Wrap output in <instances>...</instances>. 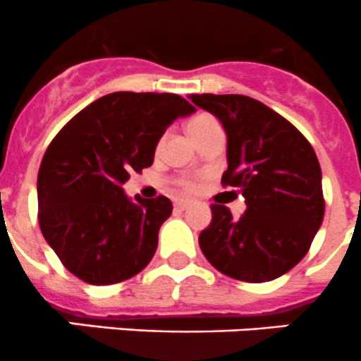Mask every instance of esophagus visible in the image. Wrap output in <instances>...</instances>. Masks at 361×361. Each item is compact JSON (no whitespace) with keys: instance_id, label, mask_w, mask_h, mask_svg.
Masks as SVG:
<instances>
[{"instance_id":"esophagus-1","label":"esophagus","mask_w":361,"mask_h":361,"mask_svg":"<svg viewBox=\"0 0 361 361\" xmlns=\"http://www.w3.org/2000/svg\"><path fill=\"white\" fill-rule=\"evenodd\" d=\"M189 205H191V203H189L188 200H176V203H173V207H176L177 210H185Z\"/></svg>"}]
</instances>
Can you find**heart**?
<instances>
[{
    "label": "heart",
    "mask_w": 361,
    "mask_h": 361,
    "mask_svg": "<svg viewBox=\"0 0 361 361\" xmlns=\"http://www.w3.org/2000/svg\"><path fill=\"white\" fill-rule=\"evenodd\" d=\"M217 121L214 119L212 116H207V114H202V116H196L195 119H191L188 123V133L191 135V138H195L196 135L202 133V131L209 130V128L216 126ZM182 185L184 188H192V180L191 179H184L182 180Z\"/></svg>",
    "instance_id": "1"
}]
</instances>
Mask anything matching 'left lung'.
<instances>
[{"mask_svg":"<svg viewBox=\"0 0 361 361\" xmlns=\"http://www.w3.org/2000/svg\"><path fill=\"white\" fill-rule=\"evenodd\" d=\"M226 133L224 185L245 200L244 216L212 205L200 247L221 274L267 283L307 255L324 216L321 166L305 137L262 102L242 94H191Z\"/></svg>","mask_w":361,"mask_h":361,"instance_id":"8db88e82","label":"left lung"}]
</instances>
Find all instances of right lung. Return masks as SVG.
I'll list each match as a JSON object with an SVG mask.
<instances>
[{"label":"right lung","instance_id":"add662e5","mask_svg":"<svg viewBox=\"0 0 361 361\" xmlns=\"http://www.w3.org/2000/svg\"><path fill=\"white\" fill-rule=\"evenodd\" d=\"M195 112L179 94L119 91L92 102L56 135L38 172V221L73 276L105 286L147 267L172 202L131 200L123 185L133 170L152 165L166 128Z\"/></svg>","mask_w":361,"mask_h":361}]
</instances>
